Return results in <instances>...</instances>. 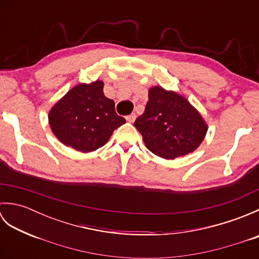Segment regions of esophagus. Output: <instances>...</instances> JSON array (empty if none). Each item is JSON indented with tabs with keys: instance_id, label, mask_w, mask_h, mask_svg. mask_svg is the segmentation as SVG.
Masks as SVG:
<instances>
[{
	"instance_id": "obj_1",
	"label": "esophagus",
	"mask_w": 259,
	"mask_h": 259,
	"mask_svg": "<svg viewBox=\"0 0 259 259\" xmlns=\"http://www.w3.org/2000/svg\"><path fill=\"white\" fill-rule=\"evenodd\" d=\"M136 118H137V115H136V113H131V114H129V115H126V117H125L126 121H128V122H130V123H133V122H135V120H136Z\"/></svg>"
}]
</instances>
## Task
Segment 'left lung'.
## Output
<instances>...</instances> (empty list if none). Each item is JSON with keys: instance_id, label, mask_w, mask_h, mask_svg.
<instances>
[{"instance_id": "1", "label": "left lung", "mask_w": 259, "mask_h": 259, "mask_svg": "<svg viewBox=\"0 0 259 259\" xmlns=\"http://www.w3.org/2000/svg\"><path fill=\"white\" fill-rule=\"evenodd\" d=\"M148 97L145 112L135 121L148 149L163 159L195 151L208 130L198 110L179 93L158 85L150 88Z\"/></svg>"}]
</instances>
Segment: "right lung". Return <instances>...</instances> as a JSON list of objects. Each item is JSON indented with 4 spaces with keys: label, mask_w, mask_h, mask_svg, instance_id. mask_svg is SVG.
I'll return each mask as SVG.
<instances>
[{
    "label": "right lung",
    "mask_w": 259,
    "mask_h": 259,
    "mask_svg": "<svg viewBox=\"0 0 259 259\" xmlns=\"http://www.w3.org/2000/svg\"><path fill=\"white\" fill-rule=\"evenodd\" d=\"M52 133L64 146L91 152L104 146L113 131L125 123L114 110V101L103 93V82L72 88L49 112Z\"/></svg>",
    "instance_id": "obj_1"
}]
</instances>
